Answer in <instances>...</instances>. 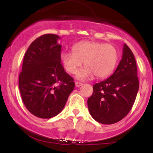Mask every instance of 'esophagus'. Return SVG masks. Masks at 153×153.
I'll list each match as a JSON object with an SVG mask.
<instances>
[{"mask_svg": "<svg viewBox=\"0 0 153 153\" xmlns=\"http://www.w3.org/2000/svg\"><path fill=\"white\" fill-rule=\"evenodd\" d=\"M82 85V84L81 83V82H75V86L78 87V88L80 87Z\"/></svg>", "mask_w": 153, "mask_h": 153, "instance_id": "1", "label": "esophagus"}]
</instances>
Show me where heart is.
Returning a JSON list of instances; mask_svg holds the SVG:
<instances>
[{
  "instance_id": "obj_1",
  "label": "heart",
  "mask_w": 153,
  "mask_h": 153,
  "mask_svg": "<svg viewBox=\"0 0 153 153\" xmlns=\"http://www.w3.org/2000/svg\"><path fill=\"white\" fill-rule=\"evenodd\" d=\"M60 59L66 71L71 74L77 73L84 63L85 67L77 75L80 80H87L94 75L98 78H103L114 70L119 59V52L114 45L109 44L84 41L75 45L73 52L61 53Z\"/></svg>"
}]
</instances>
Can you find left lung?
Instances as JSON below:
<instances>
[{
	"mask_svg": "<svg viewBox=\"0 0 153 153\" xmlns=\"http://www.w3.org/2000/svg\"><path fill=\"white\" fill-rule=\"evenodd\" d=\"M122 58L113 75L93 85L88 99L91 117L103 124L122 120L132 108L139 90L136 60L131 50L124 45Z\"/></svg>",
	"mask_w": 153,
	"mask_h": 153,
	"instance_id": "8db88e82",
	"label": "left lung"
}]
</instances>
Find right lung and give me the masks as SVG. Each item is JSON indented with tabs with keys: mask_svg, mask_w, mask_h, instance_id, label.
Returning <instances> with one entry per match:
<instances>
[{
	"mask_svg": "<svg viewBox=\"0 0 153 153\" xmlns=\"http://www.w3.org/2000/svg\"><path fill=\"white\" fill-rule=\"evenodd\" d=\"M59 39L52 34L36 39L26 50L19 74L23 102L29 112L42 119L60 113L75 87L73 78L61 64Z\"/></svg>",
	"mask_w": 153,
	"mask_h": 153,
	"instance_id": "add662e5",
	"label": "right lung"
}]
</instances>
